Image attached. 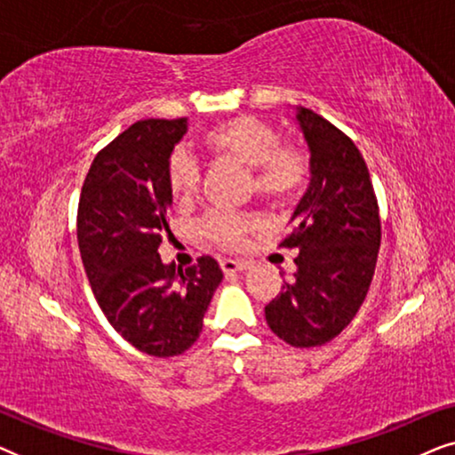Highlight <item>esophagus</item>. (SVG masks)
Instances as JSON below:
<instances>
[{
  "instance_id": "1",
  "label": "esophagus",
  "mask_w": 455,
  "mask_h": 455,
  "mask_svg": "<svg viewBox=\"0 0 455 455\" xmlns=\"http://www.w3.org/2000/svg\"><path fill=\"white\" fill-rule=\"evenodd\" d=\"M246 267H248V263H244V260H234V259L221 260L223 273H238V271H244Z\"/></svg>"
}]
</instances>
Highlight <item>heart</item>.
<instances>
[{
    "label": "heart",
    "mask_w": 455,
    "mask_h": 455,
    "mask_svg": "<svg viewBox=\"0 0 455 455\" xmlns=\"http://www.w3.org/2000/svg\"><path fill=\"white\" fill-rule=\"evenodd\" d=\"M201 148L209 157L234 161L246 167L254 192L271 203H288L307 182L308 159L300 148L279 142L269 124L254 116H235L215 124L201 136ZM167 186L173 201L188 203L198 188V165L188 153L176 151L167 165ZM254 228L244 215L215 211L203 223V232L220 246L235 248Z\"/></svg>",
    "instance_id": "heart-1"
}]
</instances>
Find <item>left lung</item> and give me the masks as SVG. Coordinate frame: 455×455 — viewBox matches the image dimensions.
<instances>
[{"instance_id": "8db88e82", "label": "left lung", "mask_w": 455, "mask_h": 455, "mask_svg": "<svg viewBox=\"0 0 455 455\" xmlns=\"http://www.w3.org/2000/svg\"><path fill=\"white\" fill-rule=\"evenodd\" d=\"M296 120L310 151V184L279 242L298 248L296 273L265 307L271 331L294 347L331 341L363 307L375 275L381 220L371 173L350 136L313 109Z\"/></svg>"}]
</instances>
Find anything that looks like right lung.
I'll list each match as a JSON object with an SVG mask.
<instances>
[{
    "label": "right lung",
    "instance_id": "add662e5",
    "mask_svg": "<svg viewBox=\"0 0 455 455\" xmlns=\"http://www.w3.org/2000/svg\"><path fill=\"white\" fill-rule=\"evenodd\" d=\"M188 120H140L97 153L78 203V248L86 277L111 327L148 356H178L203 331L223 273L201 257L188 269L164 265L170 234L167 165Z\"/></svg>",
    "mask_w": 455,
    "mask_h": 455
}]
</instances>
